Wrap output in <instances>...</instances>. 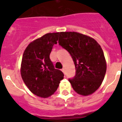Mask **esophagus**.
Returning a JSON list of instances; mask_svg holds the SVG:
<instances>
[{
  "instance_id": "esophagus-1",
  "label": "esophagus",
  "mask_w": 122,
  "mask_h": 122,
  "mask_svg": "<svg viewBox=\"0 0 122 122\" xmlns=\"http://www.w3.org/2000/svg\"><path fill=\"white\" fill-rule=\"evenodd\" d=\"M62 72H63V73H64L65 74H66V73H65V68H62Z\"/></svg>"
}]
</instances>
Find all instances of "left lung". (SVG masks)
<instances>
[{
	"label": "left lung",
	"instance_id": "1",
	"mask_svg": "<svg viewBox=\"0 0 122 122\" xmlns=\"http://www.w3.org/2000/svg\"><path fill=\"white\" fill-rule=\"evenodd\" d=\"M59 45L74 62L76 74L68 79L78 94L87 96L98 89L104 79L106 63L101 46L93 38L74 32H60Z\"/></svg>",
	"mask_w": 122,
	"mask_h": 122
}]
</instances>
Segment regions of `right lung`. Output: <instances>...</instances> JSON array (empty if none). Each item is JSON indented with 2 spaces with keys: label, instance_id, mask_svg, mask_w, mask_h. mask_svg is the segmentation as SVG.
Returning <instances> with one entry per match:
<instances>
[{
  "label": "right lung",
  "instance_id": "add662e5",
  "mask_svg": "<svg viewBox=\"0 0 122 122\" xmlns=\"http://www.w3.org/2000/svg\"><path fill=\"white\" fill-rule=\"evenodd\" d=\"M59 33H47L30 43L24 52L21 76L29 90L38 97H50L63 79V72L55 68L49 58Z\"/></svg>",
  "mask_w": 122,
  "mask_h": 122
}]
</instances>
